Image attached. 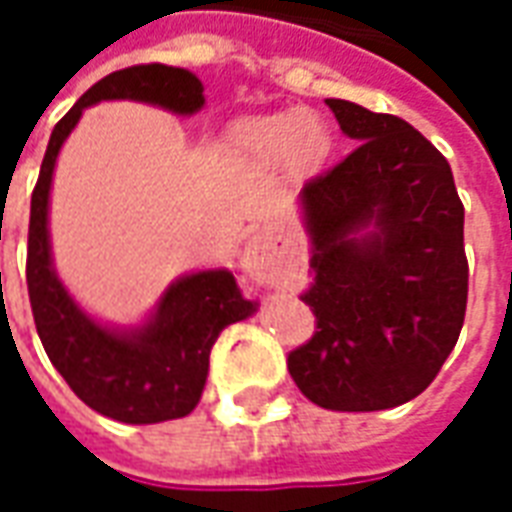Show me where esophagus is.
I'll return each mask as SVG.
<instances>
[{
    "label": "esophagus",
    "instance_id": "34e87169",
    "mask_svg": "<svg viewBox=\"0 0 512 512\" xmlns=\"http://www.w3.org/2000/svg\"><path fill=\"white\" fill-rule=\"evenodd\" d=\"M282 263H285L282 246L271 235H255L246 244L244 260H241L246 274L260 285H282Z\"/></svg>",
    "mask_w": 512,
    "mask_h": 512
}]
</instances>
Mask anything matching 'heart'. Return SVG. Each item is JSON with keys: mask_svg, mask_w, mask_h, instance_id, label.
<instances>
[{"mask_svg": "<svg viewBox=\"0 0 512 512\" xmlns=\"http://www.w3.org/2000/svg\"><path fill=\"white\" fill-rule=\"evenodd\" d=\"M238 147L255 161H290L296 169H310L329 153V131L307 109H290L241 128Z\"/></svg>", "mask_w": 512, "mask_h": 512, "instance_id": "b5f03b06", "label": "heart"}]
</instances>
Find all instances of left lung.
Returning a JSON list of instances; mask_svg holds the SVG:
<instances>
[{
    "label": "left lung",
    "mask_w": 512,
    "mask_h": 512,
    "mask_svg": "<svg viewBox=\"0 0 512 512\" xmlns=\"http://www.w3.org/2000/svg\"><path fill=\"white\" fill-rule=\"evenodd\" d=\"M354 153L301 189L315 329L288 354L301 395L332 411L408 403L458 343L469 263L447 158L395 115L329 98Z\"/></svg>",
    "instance_id": "8db88e82"
}]
</instances>
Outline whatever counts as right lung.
<instances>
[{
  "label": "right lung",
  "instance_id": "add662e5",
  "mask_svg": "<svg viewBox=\"0 0 512 512\" xmlns=\"http://www.w3.org/2000/svg\"><path fill=\"white\" fill-rule=\"evenodd\" d=\"M112 98L145 101L175 115L205 104L202 82L172 65H134L93 84L54 126L32 191L27 244V288L40 343L79 400L98 414L128 425L186 417L200 403L208 359L224 326L257 310L241 296L230 271H200L172 282L145 326L115 332L95 323L51 266L49 191L62 142L87 106Z\"/></svg>",
  "mask_w": 512,
  "mask_h": 512
}]
</instances>
